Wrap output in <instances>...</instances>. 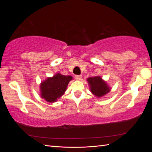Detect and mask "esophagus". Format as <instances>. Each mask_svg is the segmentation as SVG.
Listing matches in <instances>:
<instances>
[{
	"mask_svg": "<svg viewBox=\"0 0 152 152\" xmlns=\"http://www.w3.org/2000/svg\"><path fill=\"white\" fill-rule=\"evenodd\" d=\"M75 79L77 80H80L82 79V75H75Z\"/></svg>",
	"mask_w": 152,
	"mask_h": 152,
	"instance_id": "34e87169",
	"label": "esophagus"
}]
</instances>
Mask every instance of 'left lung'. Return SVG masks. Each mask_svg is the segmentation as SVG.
I'll return each mask as SVG.
<instances>
[{
	"instance_id": "1",
	"label": "left lung",
	"mask_w": 152,
	"mask_h": 152,
	"mask_svg": "<svg viewBox=\"0 0 152 152\" xmlns=\"http://www.w3.org/2000/svg\"><path fill=\"white\" fill-rule=\"evenodd\" d=\"M87 81L89 86L90 91L96 98L103 97L111 90V87L100 76L89 77Z\"/></svg>"
}]
</instances>
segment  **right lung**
<instances>
[{
	"label": "right lung",
	"mask_w": 152,
	"mask_h": 152,
	"mask_svg": "<svg viewBox=\"0 0 152 152\" xmlns=\"http://www.w3.org/2000/svg\"><path fill=\"white\" fill-rule=\"evenodd\" d=\"M73 79L70 75L57 73L40 84V95L49 103H54L65 94L69 82Z\"/></svg>",
	"instance_id": "obj_1"
}]
</instances>
